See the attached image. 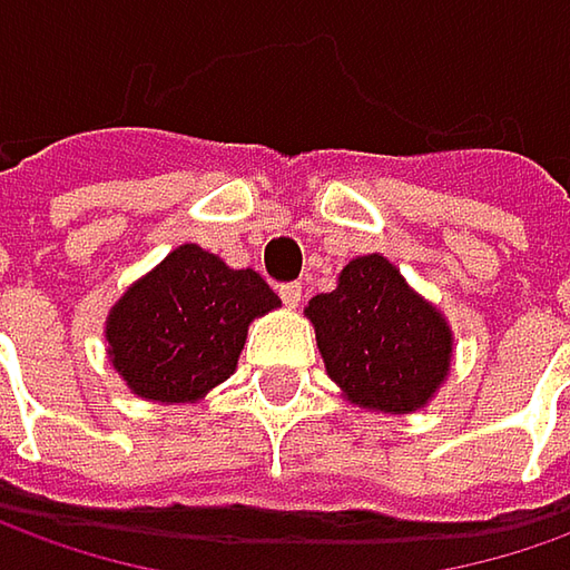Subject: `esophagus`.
Returning <instances> with one entry per match:
<instances>
[{"mask_svg":"<svg viewBox=\"0 0 570 570\" xmlns=\"http://www.w3.org/2000/svg\"><path fill=\"white\" fill-rule=\"evenodd\" d=\"M278 295H282V301H285V307H297L301 304V282H288V285H282L278 288Z\"/></svg>","mask_w":570,"mask_h":570,"instance_id":"34e87169","label":"esophagus"}]
</instances>
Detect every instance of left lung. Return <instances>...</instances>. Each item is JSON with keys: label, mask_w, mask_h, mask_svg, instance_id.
<instances>
[{"label": "left lung", "mask_w": 570, "mask_h": 570, "mask_svg": "<svg viewBox=\"0 0 570 570\" xmlns=\"http://www.w3.org/2000/svg\"><path fill=\"white\" fill-rule=\"evenodd\" d=\"M304 314L317 330L326 374L355 405L405 415L448 381V320L381 253L352 259L340 285L311 297Z\"/></svg>", "instance_id": "left-lung-1"}]
</instances>
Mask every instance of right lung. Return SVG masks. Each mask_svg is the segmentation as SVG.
<instances>
[{
	"label": "right lung",
	"instance_id": "obj_1",
	"mask_svg": "<svg viewBox=\"0 0 570 570\" xmlns=\"http://www.w3.org/2000/svg\"><path fill=\"white\" fill-rule=\"evenodd\" d=\"M278 304L259 273L184 244L110 307L107 355L136 396L196 403L234 374L247 326Z\"/></svg>",
	"mask_w": 570,
	"mask_h": 570
}]
</instances>
